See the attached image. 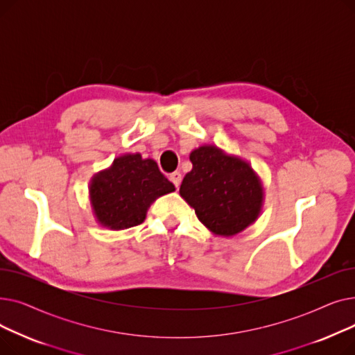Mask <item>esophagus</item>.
Returning a JSON list of instances; mask_svg holds the SVG:
<instances>
[{
  "mask_svg": "<svg viewBox=\"0 0 355 355\" xmlns=\"http://www.w3.org/2000/svg\"><path fill=\"white\" fill-rule=\"evenodd\" d=\"M170 180H171V182L175 185V189H178V187H180V184H181L182 177H181V174H180L178 171H175V173L170 174Z\"/></svg>",
  "mask_w": 355,
  "mask_h": 355,
  "instance_id": "34e87169",
  "label": "esophagus"
}]
</instances>
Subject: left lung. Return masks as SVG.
I'll return each instance as SVG.
<instances>
[{"label":"left lung","mask_w":355,"mask_h":355,"mask_svg":"<svg viewBox=\"0 0 355 355\" xmlns=\"http://www.w3.org/2000/svg\"><path fill=\"white\" fill-rule=\"evenodd\" d=\"M190 161L193 170L185 174L180 194L202 225L218 236H234L252 225L263 201L252 166L213 145L194 149Z\"/></svg>","instance_id":"8db88e82"}]
</instances>
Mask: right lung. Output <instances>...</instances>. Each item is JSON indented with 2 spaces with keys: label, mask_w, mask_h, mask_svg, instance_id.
<instances>
[{
  "label": "right lung",
  "mask_w": 355,
  "mask_h": 355,
  "mask_svg": "<svg viewBox=\"0 0 355 355\" xmlns=\"http://www.w3.org/2000/svg\"><path fill=\"white\" fill-rule=\"evenodd\" d=\"M174 190L154 159L125 154L92 178L90 201L102 226L123 230L141 225L148 207Z\"/></svg>",
  "instance_id": "right-lung-1"
}]
</instances>
